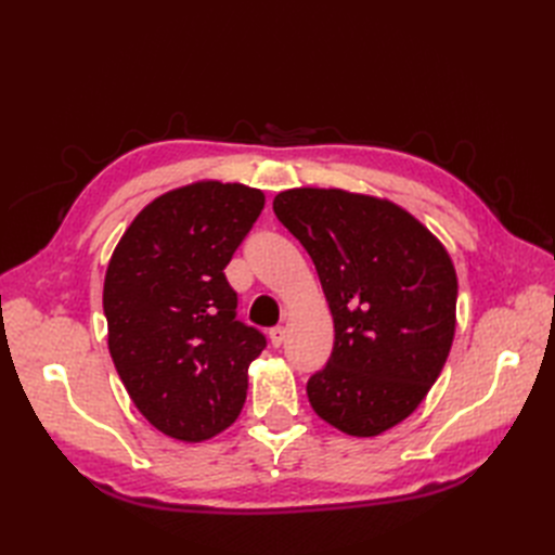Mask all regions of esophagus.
<instances>
[{"label":"esophagus","mask_w":555,"mask_h":555,"mask_svg":"<svg viewBox=\"0 0 555 555\" xmlns=\"http://www.w3.org/2000/svg\"><path fill=\"white\" fill-rule=\"evenodd\" d=\"M284 333H287V331H284L282 326H275V328L268 331V340H271L273 347H280L284 343Z\"/></svg>","instance_id":"obj_1"}]
</instances>
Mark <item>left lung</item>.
<instances>
[{
	"label": "left lung",
	"mask_w": 555,
	"mask_h": 555,
	"mask_svg": "<svg viewBox=\"0 0 555 555\" xmlns=\"http://www.w3.org/2000/svg\"><path fill=\"white\" fill-rule=\"evenodd\" d=\"M308 249L335 343L308 398L326 424L375 438L422 405L456 331V268L447 247L389 198L296 188L273 198Z\"/></svg>",
	"instance_id": "8db88e82"
}]
</instances>
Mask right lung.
<instances>
[{"instance_id": "1", "label": "right lung", "mask_w": 555, "mask_h": 555, "mask_svg": "<svg viewBox=\"0 0 555 555\" xmlns=\"http://www.w3.org/2000/svg\"><path fill=\"white\" fill-rule=\"evenodd\" d=\"M263 204L247 184L198 180L150 201L113 249L111 359L133 405L173 440H210L243 410L266 338L236 322L224 268Z\"/></svg>"}]
</instances>
